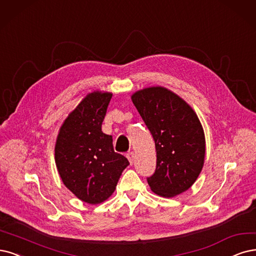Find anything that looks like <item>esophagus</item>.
<instances>
[{"instance_id":"1","label":"esophagus","mask_w":256,"mask_h":256,"mask_svg":"<svg viewBox=\"0 0 256 256\" xmlns=\"http://www.w3.org/2000/svg\"><path fill=\"white\" fill-rule=\"evenodd\" d=\"M126 157H128V159L130 160V164L134 162V158H135L134 152H128V153H126Z\"/></svg>"}]
</instances>
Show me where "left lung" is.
<instances>
[{
	"label": "left lung",
	"instance_id": "left-lung-1",
	"mask_svg": "<svg viewBox=\"0 0 256 256\" xmlns=\"http://www.w3.org/2000/svg\"><path fill=\"white\" fill-rule=\"evenodd\" d=\"M134 106L155 141L157 162L148 184L160 196L186 191L202 172L206 141L195 112L164 88H148L132 96Z\"/></svg>",
	"mask_w": 256,
	"mask_h": 256
}]
</instances>
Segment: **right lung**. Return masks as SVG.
I'll list each match as a JSON object with an SVG mask.
<instances>
[{"label":"right lung","instance_id":"right-lung-1","mask_svg":"<svg viewBox=\"0 0 256 256\" xmlns=\"http://www.w3.org/2000/svg\"><path fill=\"white\" fill-rule=\"evenodd\" d=\"M110 99V92L88 94L64 121L54 148L63 184L79 200L92 204L108 200L130 164L114 150L112 137L101 130Z\"/></svg>","mask_w":256,"mask_h":256}]
</instances>
